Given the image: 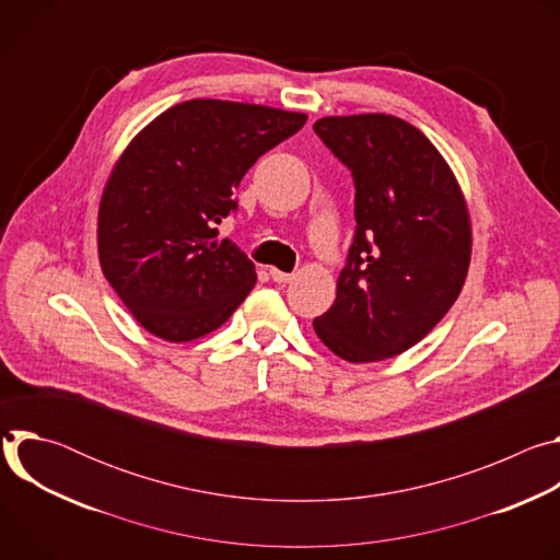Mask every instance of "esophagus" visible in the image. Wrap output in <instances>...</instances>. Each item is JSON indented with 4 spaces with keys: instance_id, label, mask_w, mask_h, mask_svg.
<instances>
[{
    "instance_id": "1",
    "label": "esophagus",
    "mask_w": 560,
    "mask_h": 560,
    "mask_svg": "<svg viewBox=\"0 0 560 560\" xmlns=\"http://www.w3.org/2000/svg\"><path fill=\"white\" fill-rule=\"evenodd\" d=\"M270 277H272V281H277V283H290V281L294 279V275L281 272V270H277V268H270Z\"/></svg>"
}]
</instances>
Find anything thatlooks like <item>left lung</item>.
Wrapping results in <instances>:
<instances>
[{
    "instance_id": "obj_1",
    "label": "left lung",
    "mask_w": 560,
    "mask_h": 560,
    "mask_svg": "<svg viewBox=\"0 0 560 560\" xmlns=\"http://www.w3.org/2000/svg\"><path fill=\"white\" fill-rule=\"evenodd\" d=\"M314 132L352 171L357 188L348 266L314 332L350 363L404 354L463 290L471 221L460 184L436 145L398 117H324Z\"/></svg>"
}]
</instances>
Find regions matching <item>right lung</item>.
<instances>
[{
  "label": "right lung",
  "mask_w": 560,
  "mask_h": 560,
  "mask_svg": "<svg viewBox=\"0 0 560 560\" xmlns=\"http://www.w3.org/2000/svg\"><path fill=\"white\" fill-rule=\"evenodd\" d=\"M307 115L182 102L143 126L115 162L97 212L102 272L150 335L186 343L223 326L257 283L255 264L214 228L234 188Z\"/></svg>",
  "instance_id": "1"
}]
</instances>
